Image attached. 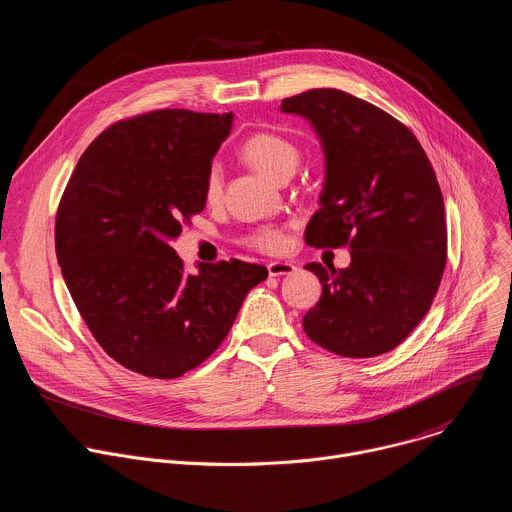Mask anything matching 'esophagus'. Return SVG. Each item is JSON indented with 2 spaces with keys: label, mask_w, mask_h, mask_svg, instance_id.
I'll return each instance as SVG.
<instances>
[{
  "label": "esophagus",
  "mask_w": 512,
  "mask_h": 512,
  "mask_svg": "<svg viewBox=\"0 0 512 512\" xmlns=\"http://www.w3.org/2000/svg\"><path fill=\"white\" fill-rule=\"evenodd\" d=\"M295 265L293 263H289V261H271L269 265H267V271H269V275L271 277H279V275H291V273H295Z\"/></svg>",
  "instance_id": "esophagus-1"
}]
</instances>
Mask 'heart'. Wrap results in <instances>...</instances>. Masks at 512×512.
<instances>
[{
    "instance_id": "b5f03b06",
    "label": "heart",
    "mask_w": 512,
    "mask_h": 512,
    "mask_svg": "<svg viewBox=\"0 0 512 512\" xmlns=\"http://www.w3.org/2000/svg\"><path fill=\"white\" fill-rule=\"evenodd\" d=\"M243 156L257 170L273 181H279L283 175H293L299 164L297 146L275 132H257L249 136L243 144ZM223 193V168L219 162H213L207 168L203 195L209 203H215ZM245 243L263 253H277L285 247V233L279 227H261L245 237Z\"/></svg>"
}]
</instances>
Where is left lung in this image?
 I'll use <instances>...</instances> for the list:
<instances>
[{"label":"left lung","mask_w":512,"mask_h":512,"mask_svg":"<svg viewBox=\"0 0 512 512\" xmlns=\"http://www.w3.org/2000/svg\"><path fill=\"white\" fill-rule=\"evenodd\" d=\"M281 110L311 122L325 152L311 247H350L346 269L307 263L321 297L303 315L311 342L344 358L400 346L428 313L446 265L444 199L408 126L335 88L285 98Z\"/></svg>","instance_id":"left-lung-1"}]
</instances>
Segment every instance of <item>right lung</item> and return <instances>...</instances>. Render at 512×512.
<instances>
[{
  "instance_id": "1",
  "label": "right lung",
  "mask_w": 512,
  "mask_h": 512,
  "mask_svg": "<svg viewBox=\"0 0 512 512\" xmlns=\"http://www.w3.org/2000/svg\"><path fill=\"white\" fill-rule=\"evenodd\" d=\"M233 114L183 108L124 118L80 156L56 215V257L100 348L146 378L173 380L227 337L267 269L239 259L187 273L170 247L205 209V175Z\"/></svg>"
}]
</instances>
